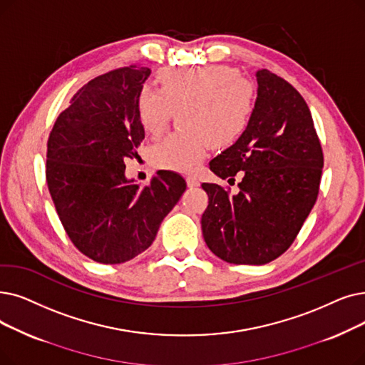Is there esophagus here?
<instances>
[{
    "mask_svg": "<svg viewBox=\"0 0 365 365\" xmlns=\"http://www.w3.org/2000/svg\"><path fill=\"white\" fill-rule=\"evenodd\" d=\"M186 182H187V186H189V187H194V186H198V185H200V180L194 176V174H187V176H186Z\"/></svg>",
    "mask_w": 365,
    "mask_h": 365,
    "instance_id": "esophagus-1",
    "label": "esophagus"
}]
</instances>
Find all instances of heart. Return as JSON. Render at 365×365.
I'll list each match as a JSON object with an SVG mask.
<instances>
[{
  "label": "heart",
  "mask_w": 365,
  "mask_h": 365,
  "mask_svg": "<svg viewBox=\"0 0 365 365\" xmlns=\"http://www.w3.org/2000/svg\"><path fill=\"white\" fill-rule=\"evenodd\" d=\"M160 89L143 85L137 93V115L145 131L161 135L179 112L183 130L152 148L150 160L163 170H186L213 148L239 140L255 112L257 88L232 68L204 66L165 68L156 76Z\"/></svg>",
  "instance_id": "heart-1"
}]
</instances>
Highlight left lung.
Masks as SVG:
<instances>
[{"label": "left lung", "instance_id": "left-lung-1", "mask_svg": "<svg viewBox=\"0 0 365 365\" xmlns=\"http://www.w3.org/2000/svg\"><path fill=\"white\" fill-rule=\"evenodd\" d=\"M258 98L245 134L210 161L220 179L242 171L239 194L202 183L205 245L230 264L262 265L297 239L319 194L322 146L307 103L270 70L257 73Z\"/></svg>", "mask_w": 365, "mask_h": 365}]
</instances>
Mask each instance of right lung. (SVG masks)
I'll return each mask as SVG.
<instances>
[{"label":"right lung","mask_w":365,"mask_h":365,"mask_svg":"<svg viewBox=\"0 0 365 365\" xmlns=\"http://www.w3.org/2000/svg\"><path fill=\"white\" fill-rule=\"evenodd\" d=\"M148 67H120L92 78L61 112L47 138L46 182L68 239L85 257L120 264L145 252L186 189L180 174L160 170L143 189L125 178L140 158L145 128L137 93Z\"/></svg>","instance_id":"add662e5"}]
</instances>
